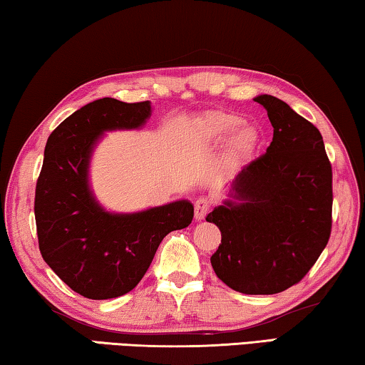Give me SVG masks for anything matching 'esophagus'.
I'll return each mask as SVG.
<instances>
[{
	"label": "esophagus",
	"mask_w": 365,
	"mask_h": 365,
	"mask_svg": "<svg viewBox=\"0 0 365 365\" xmlns=\"http://www.w3.org/2000/svg\"><path fill=\"white\" fill-rule=\"evenodd\" d=\"M212 207V200L207 199V197H200L194 202V215L195 220H204L207 217V213L210 212Z\"/></svg>",
	"instance_id": "obj_1"
}]
</instances>
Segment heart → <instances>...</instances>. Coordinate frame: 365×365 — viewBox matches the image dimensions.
Segmentation results:
<instances>
[{
  "label": "heart",
  "mask_w": 365,
  "mask_h": 365,
  "mask_svg": "<svg viewBox=\"0 0 365 365\" xmlns=\"http://www.w3.org/2000/svg\"><path fill=\"white\" fill-rule=\"evenodd\" d=\"M242 124V119L231 115V113H217L208 118L207 129L208 134L212 135L215 140H223L226 137L236 133L232 137V150L236 155H244L252 152V148L257 143V133L254 128L250 126H238Z\"/></svg>",
  "instance_id": "obj_1"
}]
</instances>
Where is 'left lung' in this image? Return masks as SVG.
<instances>
[{"mask_svg": "<svg viewBox=\"0 0 365 365\" xmlns=\"http://www.w3.org/2000/svg\"><path fill=\"white\" fill-rule=\"evenodd\" d=\"M273 140L239 173L231 197L207 215L222 231L210 257L217 277L244 294H277L314 267L331 232V163L320 130L273 95Z\"/></svg>", "mask_w": 365, "mask_h": 365, "instance_id": "left-lung-1", "label": "left lung"}]
</instances>
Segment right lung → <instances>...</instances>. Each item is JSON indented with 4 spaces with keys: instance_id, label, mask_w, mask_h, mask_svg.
Returning <instances> with one entry per match:
<instances>
[{
    "instance_id": "right-lung-1",
    "label": "right lung",
    "mask_w": 365,
    "mask_h": 365,
    "mask_svg": "<svg viewBox=\"0 0 365 365\" xmlns=\"http://www.w3.org/2000/svg\"><path fill=\"white\" fill-rule=\"evenodd\" d=\"M150 111V101L100 98L66 118L46 140L34 205L40 254L71 289L88 299L134 289L163 237L192 222L189 200L110 213L88 187V163L101 134L140 128Z\"/></svg>"
}]
</instances>
